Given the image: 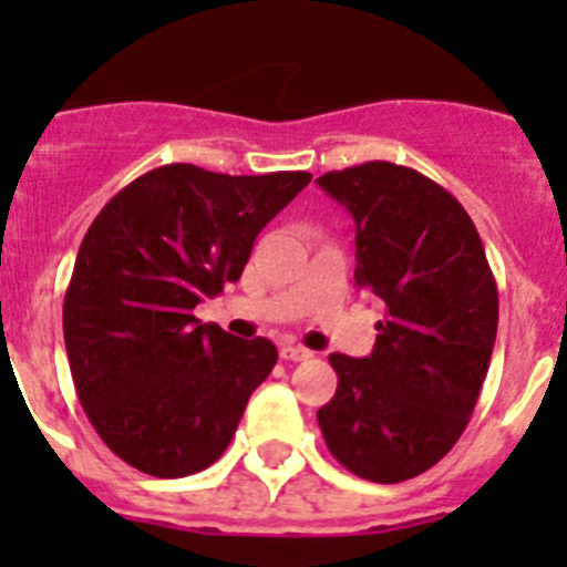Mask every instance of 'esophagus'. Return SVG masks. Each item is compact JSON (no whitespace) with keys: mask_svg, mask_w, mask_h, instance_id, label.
<instances>
[{"mask_svg":"<svg viewBox=\"0 0 567 567\" xmlns=\"http://www.w3.org/2000/svg\"><path fill=\"white\" fill-rule=\"evenodd\" d=\"M280 358L298 363V360H309V358H312V352H309L307 346H284V349H280Z\"/></svg>","mask_w":567,"mask_h":567,"instance_id":"obj_1","label":"esophagus"}]
</instances>
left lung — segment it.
I'll return each mask as SVG.
<instances>
[{
	"mask_svg": "<svg viewBox=\"0 0 567 567\" xmlns=\"http://www.w3.org/2000/svg\"><path fill=\"white\" fill-rule=\"evenodd\" d=\"M318 184L358 227L354 284L385 303L369 358L329 354L338 392L320 432L352 474L403 483L468 425L497 338V280L463 204L417 169L365 162Z\"/></svg>",
	"mask_w": 567,
	"mask_h": 567,
	"instance_id": "left-lung-1",
	"label": "left lung"
}]
</instances>
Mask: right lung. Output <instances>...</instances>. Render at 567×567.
Listing matches in <instances>:
<instances>
[{"mask_svg":"<svg viewBox=\"0 0 567 567\" xmlns=\"http://www.w3.org/2000/svg\"><path fill=\"white\" fill-rule=\"evenodd\" d=\"M309 182L300 169L164 164L90 224L64 292V346L79 403L115 457L173 480L227 452L278 349L202 323L193 309L240 278L260 229Z\"/></svg>","mask_w":567,"mask_h":567,"instance_id":"add662e5","label":"right lung"}]
</instances>
